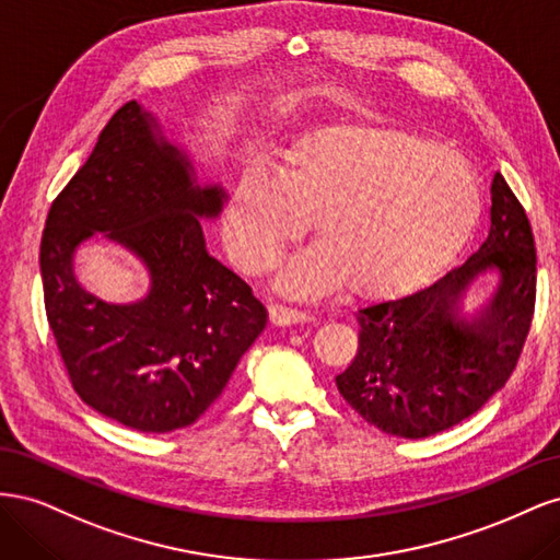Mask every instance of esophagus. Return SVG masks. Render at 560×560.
<instances>
[{
    "label": "esophagus",
    "instance_id": "obj_1",
    "mask_svg": "<svg viewBox=\"0 0 560 560\" xmlns=\"http://www.w3.org/2000/svg\"><path fill=\"white\" fill-rule=\"evenodd\" d=\"M268 315H270V322H273V325H278V327H292V325H301V322L311 319L308 313L290 308V306H282V303H273V306L268 308Z\"/></svg>",
    "mask_w": 560,
    "mask_h": 560
}]
</instances>
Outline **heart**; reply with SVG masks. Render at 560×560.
<instances>
[{"instance_id": "heart-1", "label": "heart", "mask_w": 560, "mask_h": 560, "mask_svg": "<svg viewBox=\"0 0 560 560\" xmlns=\"http://www.w3.org/2000/svg\"><path fill=\"white\" fill-rule=\"evenodd\" d=\"M481 214L467 161L418 132L350 124L306 132L280 177L249 167L226 208V243L249 273L276 266L313 217L317 245L280 276L294 296L338 284L354 296L413 290L465 245Z\"/></svg>"}]
</instances>
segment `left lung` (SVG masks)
Here are the masks:
<instances>
[{
	"label": "left lung",
	"instance_id": "8db88e82",
	"mask_svg": "<svg viewBox=\"0 0 560 560\" xmlns=\"http://www.w3.org/2000/svg\"><path fill=\"white\" fill-rule=\"evenodd\" d=\"M490 200V231L477 254L425 290L358 313V354L336 385L385 434L444 432L477 413L514 374L535 315L537 254L528 214L500 173ZM486 269L499 270L501 287L469 316L462 292Z\"/></svg>",
	"mask_w": 560,
	"mask_h": 560
}]
</instances>
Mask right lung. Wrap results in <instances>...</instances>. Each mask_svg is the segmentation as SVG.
<instances>
[{"instance_id": "add662e5", "label": "right lung", "mask_w": 560, "mask_h": 560, "mask_svg": "<svg viewBox=\"0 0 560 560\" xmlns=\"http://www.w3.org/2000/svg\"><path fill=\"white\" fill-rule=\"evenodd\" d=\"M222 202V189L194 184L189 161L135 100L50 202L39 247L48 327L77 395L126 428L194 425L266 327L252 287L206 252L198 217ZM95 230L148 264L144 302L116 307L75 282L71 254Z\"/></svg>"}]
</instances>
